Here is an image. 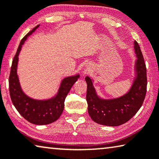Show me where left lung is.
Returning a JSON list of instances; mask_svg holds the SVG:
<instances>
[{
	"instance_id": "1",
	"label": "left lung",
	"mask_w": 159,
	"mask_h": 159,
	"mask_svg": "<svg viewBox=\"0 0 159 159\" xmlns=\"http://www.w3.org/2000/svg\"><path fill=\"white\" fill-rule=\"evenodd\" d=\"M137 76L127 94L112 100H102L98 97L93 86L92 80L85 78L87 83L86 100L88 111L91 119L98 124L115 127L125 124L140 109L147 93V67L140 47L134 41Z\"/></svg>"
}]
</instances>
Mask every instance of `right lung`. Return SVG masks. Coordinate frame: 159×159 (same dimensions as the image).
I'll list each match as a JSON object with an SVG mask.
<instances>
[{"mask_svg": "<svg viewBox=\"0 0 159 159\" xmlns=\"http://www.w3.org/2000/svg\"><path fill=\"white\" fill-rule=\"evenodd\" d=\"M39 25H37L22 39L12 62L9 75V92L12 103L17 111L25 120L32 124L44 125L52 123L59 119L64 107V101L73 85L79 75L67 77L62 80L57 96L47 100H37L27 97L22 92L17 75L18 54L22 45L27 37L31 34Z\"/></svg>", "mask_w": 159, "mask_h": 159, "instance_id": "add662e5", "label": "right lung"}]
</instances>
